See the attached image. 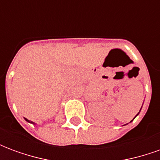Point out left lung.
Instances as JSON below:
<instances>
[{"mask_svg":"<svg viewBox=\"0 0 160 160\" xmlns=\"http://www.w3.org/2000/svg\"><path fill=\"white\" fill-rule=\"evenodd\" d=\"M141 110H140V111H141ZM138 114H139V113H138ZM137 115H136V116H137ZM136 116H135V117H136ZM135 117H134V118H135ZM132 121H133V120H132ZM132 121H131V122H132Z\"/></svg>","mask_w":160,"mask_h":160,"instance_id":"8db88e82","label":"left lung"}]
</instances>
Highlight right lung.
<instances>
[{"mask_svg": "<svg viewBox=\"0 0 160 160\" xmlns=\"http://www.w3.org/2000/svg\"><path fill=\"white\" fill-rule=\"evenodd\" d=\"M25 119H26V122H30V123H33V124H36V123H34V122H31V121H29V120H27V119H26V118H25Z\"/></svg>", "mask_w": 160, "mask_h": 160, "instance_id": "1", "label": "right lung"}]
</instances>
